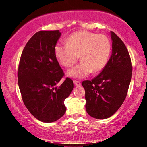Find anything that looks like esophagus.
<instances>
[{
    "instance_id": "1",
    "label": "esophagus",
    "mask_w": 147,
    "mask_h": 147,
    "mask_svg": "<svg viewBox=\"0 0 147 147\" xmlns=\"http://www.w3.org/2000/svg\"><path fill=\"white\" fill-rule=\"evenodd\" d=\"M74 85H76V86H80L81 85V83L79 81H74Z\"/></svg>"
}]
</instances>
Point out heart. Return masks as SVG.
I'll return each mask as SVG.
<instances>
[{
    "label": "heart",
    "mask_w": 147,
    "mask_h": 147,
    "mask_svg": "<svg viewBox=\"0 0 147 147\" xmlns=\"http://www.w3.org/2000/svg\"><path fill=\"white\" fill-rule=\"evenodd\" d=\"M55 53L60 64L66 67L73 66L80 57L81 62L69 69L67 75L83 78L105 68L111 53V42L104 35L77 31L67 38V43L56 44Z\"/></svg>",
    "instance_id": "b5f03b06"
}]
</instances>
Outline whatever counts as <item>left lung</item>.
Returning <instances> with one entry per match:
<instances>
[{
	"label": "left lung",
	"instance_id": "obj_1",
	"mask_svg": "<svg viewBox=\"0 0 147 147\" xmlns=\"http://www.w3.org/2000/svg\"><path fill=\"white\" fill-rule=\"evenodd\" d=\"M112 55L102 71L91 81L82 82L85 108L96 119H107L117 112L127 96L132 77L129 54L120 38L110 31Z\"/></svg>",
	"mask_w": 147,
	"mask_h": 147
}]
</instances>
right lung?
Instances as JSON below:
<instances>
[{"instance_id":"add662e5","label":"right lung","mask_w":147,"mask_h":147,"mask_svg":"<svg viewBox=\"0 0 147 147\" xmlns=\"http://www.w3.org/2000/svg\"><path fill=\"white\" fill-rule=\"evenodd\" d=\"M61 36L59 30L40 31L27 42L20 58L18 70V85L22 100L38 120L51 123L66 111L65 99L74 89V83L64 76L56 59L55 48Z\"/></svg>"}]
</instances>
